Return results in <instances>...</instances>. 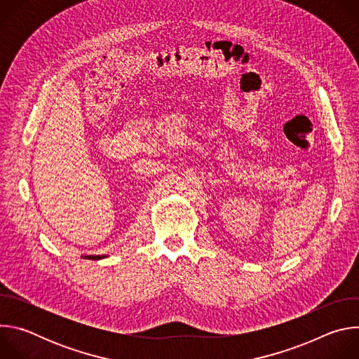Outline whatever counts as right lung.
Instances as JSON below:
<instances>
[{"label":"right lung","instance_id":"right-lung-1","mask_svg":"<svg viewBox=\"0 0 359 359\" xmlns=\"http://www.w3.org/2000/svg\"><path fill=\"white\" fill-rule=\"evenodd\" d=\"M105 255H85L82 259H88V260H99V259H104Z\"/></svg>","mask_w":359,"mask_h":359}]
</instances>
